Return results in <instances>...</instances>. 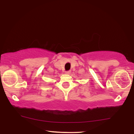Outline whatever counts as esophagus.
Segmentation results:
<instances>
[{
	"label": "esophagus",
	"mask_w": 134,
	"mask_h": 134,
	"mask_svg": "<svg viewBox=\"0 0 134 134\" xmlns=\"http://www.w3.org/2000/svg\"><path fill=\"white\" fill-rule=\"evenodd\" d=\"M65 73H66L67 74H70V73H71V71H70V70H69V71H67L66 72H65Z\"/></svg>",
	"instance_id": "1"
}]
</instances>
